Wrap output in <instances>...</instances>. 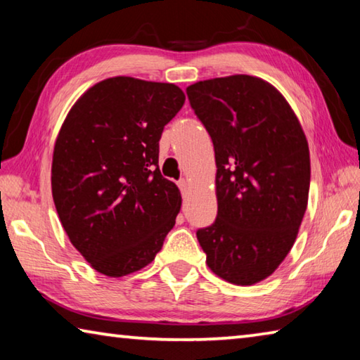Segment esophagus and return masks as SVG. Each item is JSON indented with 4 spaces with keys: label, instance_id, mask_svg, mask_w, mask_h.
I'll return each mask as SVG.
<instances>
[{
    "label": "esophagus",
    "instance_id": "34e87169",
    "mask_svg": "<svg viewBox=\"0 0 360 360\" xmlns=\"http://www.w3.org/2000/svg\"><path fill=\"white\" fill-rule=\"evenodd\" d=\"M188 181L187 179H181L179 181V187H181V192H182V195H187V192H188Z\"/></svg>",
    "mask_w": 360,
    "mask_h": 360
}]
</instances>
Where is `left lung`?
Listing matches in <instances>:
<instances>
[{"instance_id":"8db88e82","label":"left lung","mask_w":360,"mask_h":360,"mask_svg":"<svg viewBox=\"0 0 360 360\" xmlns=\"http://www.w3.org/2000/svg\"><path fill=\"white\" fill-rule=\"evenodd\" d=\"M187 96L217 167V217L197 231L206 264L231 284L264 281L294 246L307 211V136L281 92L260 77L200 81Z\"/></svg>"}]
</instances>
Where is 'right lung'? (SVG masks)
I'll use <instances>...</instances> for the list:
<instances>
[{"instance_id":"right-lung-1","label":"right lung","mask_w":360,"mask_h":360,"mask_svg":"<svg viewBox=\"0 0 360 360\" xmlns=\"http://www.w3.org/2000/svg\"><path fill=\"white\" fill-rule=\"evenodd\" d=\"M184 101L174 84L109 77L72 105L58 131L53 203L71 245L103 275L149 265L173 229L181 192L160 174L158 141Z\"/></svg>"}]
</instances>
